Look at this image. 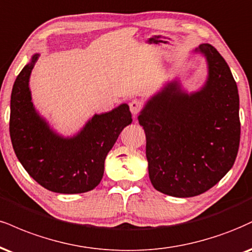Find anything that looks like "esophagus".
<instances>
[{
    "label": "esophagus",
    "mask_w": 252,
    "mask_h": 252,
    "mask_svg": "<svg viewBox=\"0 0 252 252\" xmlns=\"http://www.w3.org/2000/svg\"><path fill=\"white\" fill-rule=\"evenodd\" d=\"M129 107H130V111H131V114L134 115V116H136V115L139 114V111L143 109V103L137 101V99H134V101L130 102Z\"/></svg>",
    "instance_id": "34e87169"
}]
</instances>
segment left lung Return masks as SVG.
Instances as JSON below:
<instances>
[{"mask_svg": "<svg viewBox=\"0 0 252 252\" xmlns=\"http://www.w3.org/2000/svg\"><path fill=\"white\" fill-rule=\"evenodd\" d=\"M195 53L208 63L204 86L188 94L172 81L138 116L151 184L174 197L201 195L217 184L232 168L241 138L238 89L228 63L211 44Z\"/></svg>", "mask_w": 252, "mask_h": 252, "instance_id": "8db88e82", "label": "left lung"}]
</instances>
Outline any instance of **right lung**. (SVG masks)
Returning a JSON list of instances; mask_svg holds the SVG:
<instances>
[{
    "mask_svg": "<svg viewBox=\"0 0 252 252\" xmlns=\"http://www.w3.org/2000/svg\"><path fill=\"white\" fill-rule=\"evenodd\" d=\"M39 54L22 69L10 98L11 143L27 172L45 189L59 193H82L96 188L104 160L121 131L132 122L126 103L109 113L94 115L80 132L63 137L50 128L32 104L29 78Z\"/></svg>",
    "mask_w": 252,
    "mask_h": 252,
    "instance_id": "add662e5",
    "label": "right lung"
}]
</instances>
